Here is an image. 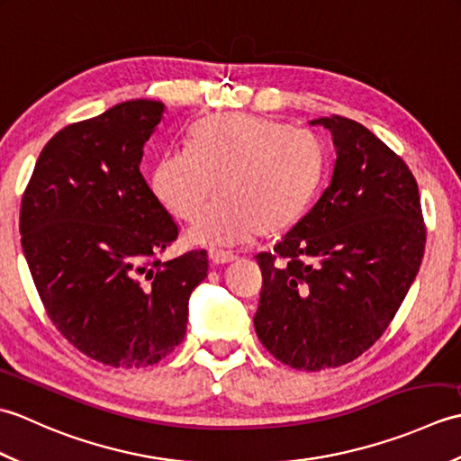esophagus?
Masks as SVG:
<instances>
[{"label":"esophagus","mask_w":461,"mask_h":461,"mask_svg":"<svg viewBox=\"0 0 461 461\" xmlns=\"http://www.w3.org/2000/svg\"><path fill=\"white\" fill-rule=\"evenodd\" d=\"M210 259H212L213 263H218V266H223V263H231L233 259H236V256H233L231 251L212 249V251H210Z\"/></svg>","instance_id":"obj_1"}]
</instances>
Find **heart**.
<instances>
[{
  "label": "heart",
  "instance_id": "obj_1",
  "mask_svg": "<svg viewBox=\"0 0 461 461\" xmlns=\"http://www.w3.org/2000/svg\"><path fill=\"white\" fill-rule=\"evenodd\" d=\"M325 154L317 136L258 114L228 113L190 131L188 149L160 154L150 185L166 210L194 220L218 182L220 198L190 230L195 243L236 246L258 233L289 230L322 178Z\"/></svg>",
  "mask_w": 461,
  "mask_h": 461
}]
</instances>
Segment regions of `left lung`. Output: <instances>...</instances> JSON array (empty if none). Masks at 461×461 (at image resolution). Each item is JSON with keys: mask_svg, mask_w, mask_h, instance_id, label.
Listing matches in <instances>:
<instances>
[{"mask_svg": "<svg viewBox=\"0 0 461 461\" xmlns=\"http://www.w3.org/2000/svg\"><path fill=\"white\" fill-rule=\"evenodd\" d=\"M330 184L271 253L253 325L273 357L297 370L347 365L386 330L424 258L414 174L360 122L332 114Z\"/></svg>", "mask_w": 461, "mask_h": 461, "instance_id": "1", "label": "left lung"}]
</instances>
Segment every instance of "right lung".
<instances>
[{"instance_id":"right-lung-1","label":"right lung","mask_w":461,"mask_h":461,"mask_svg":"<svg viewBox=\"0 0 461 461\" xmlns=\"http://www.w3.org/2000/svg\"><path fill=\"white\" fill-rule=\"evenodd\" d=\"M164 104L126 101L45 144L19 212L22 246L55 329L83 355L144 368L180 345L208 253L160 261L178 225L140 174Z\"/></svg>"}]
</instances>
